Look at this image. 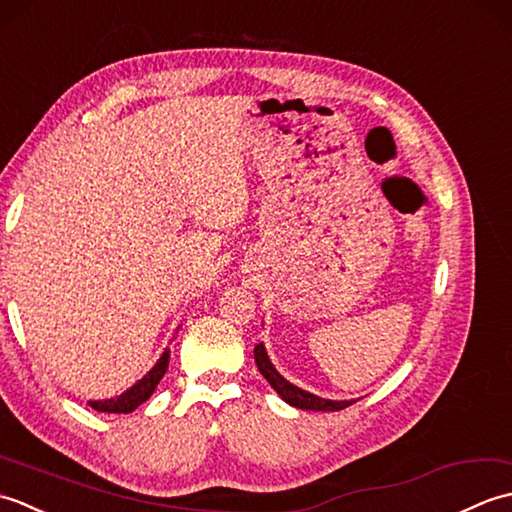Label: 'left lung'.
Listing matches in <instances>:
<instances>
[{
	"label": "left lung",
	"mask_w": 512,
	"mask_h": 512,
	"mask_svg": "<svg viewBox=\"0 0 512 512\" xmlns=\"http://www.w3.org/2000/svg\"><path fill=\"white\" fill-rule=\"evenodd\" d=\"M255 363H257V369L262 372V376L268 380L270 387H273L279 398L288 402L290 407H297V409H306V411H341L345 407H350L352 402L356 400H330V398H321L317 394H310V391L301 389L297 385H292L290 380H286L284 376H281L273 361H270V356L266 352L264 343L255 345Z\"/></svg>",
	"instance_id": "8db88e82"
}]
</instances>
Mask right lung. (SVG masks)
<instances>
[{
  "label": "right lung",
  "mask_w": 512,
  "mask_h": 512,
  "mask_svg": "<svg viewBox=\"0 0 512 512\" xmlns=\"http://www.w3.org/2000/svg\"><path fill=\"white\" fill-rule=\"evenodd\" d=\"M169 354H171L169 350L162 352L156 365L151 367L143 378L136 380V383L127 391H123L121 396L105 398V400H88V405L103 413H132L136 407L143 405L145 400H149V396L156 391L162 376H165V372L169 369Z\"/></svg>",
  "instance_id": "obj_1"
}]
</instances>
